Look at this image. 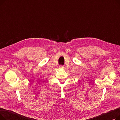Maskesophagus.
<instances>
[{
	"label": "esophagus",
	"mask_w": 120,
	"mask_h": 120,
	"mask_svg": "<svg viewBox=\"0 0 120 120\" xmlns=\"http://www.w3.org/2000/svg\"><path fill=\"white\" fill-rule=\"evenodd\" d=\"M59 68H62V69H64V68H65V67H64V66H59Z\"/></svg>",
	"instance_id": "esophagus-1"
}]
</instances>
